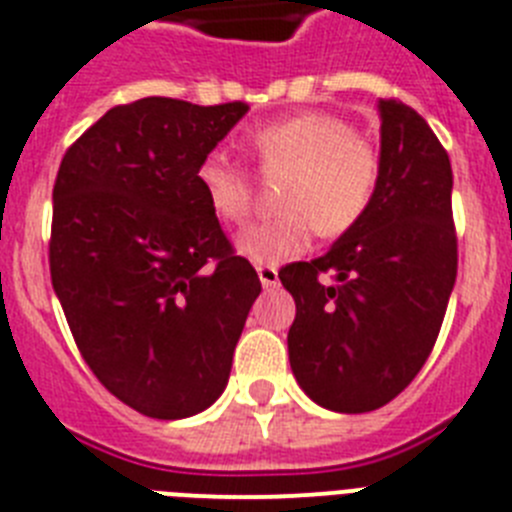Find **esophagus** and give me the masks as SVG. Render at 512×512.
<instances>
[{"mask_svg":"<svg viewBox=\"0 0 512 512\" xmlns=\"http://www.w3.org/2000/svg\"><path fill=\"white\" fill-rule=\"evenodd\" d=\"M257 276L265 289H276L278 286V268L276 265H257Z\"/></svg>","mask_w":512,"mask_h":512,"instance_id":"34e87169","label":"esophagus"}]
</instances>
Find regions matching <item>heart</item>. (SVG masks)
Segmentation results:
<instances>
[{"mask_svg": "<svg viewBox=\"0 0 512 512\" xmlns=\"http://www.w3.org/2000/svg\"><path fill=\"white\" fill-rule=\"evenodd\" d=\"M263 174H286L278 190L281 216L252 223L239 234V255L260 265L294 260L312 231L338 239L359 226L372 208L382 176V153L372 137L354 132L349 119L330 111H302L263 124L247 137ZM197 184L223 223H242L255 187L244 166L213 150L197 166Z\"/></svg>", "mask_w": 512, "mask_h": 512, "instance_id": "b5f03b06", "label": "heart"}]
</instances>
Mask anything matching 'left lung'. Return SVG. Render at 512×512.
<instances>
[{
	"mask_svg": "<svg viewBox=\"0 0 512 512\" xmlns=\"http://www.w3.org/2000/svg\"><path fill=\"white\" fill-rule=\"evenodd\" d=\"M382 176L359 226L278 278L296 302L289 362L322 409L364 414L419 375L458 273L448 150L411 106L380 101Z\"/></svg>",
	"mask_w": 512,
	"mask_h": 512,
	"instance_id": "left-lung-1",
	"label": "left lung"
}]
</instances>
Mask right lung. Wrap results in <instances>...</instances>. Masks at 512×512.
Here are the masks:
<instances>
[{"mask_svg":"<svg viewBox=\"0 0 512 512\" xmlns=\"http://www.w3.org/2000/svg\"><path fill=\"white\" fill-rule=\"evenodd\" d=\"M150 96L114 106L67 148L49 268L101 385L153 419H184L229 382L263 291L210 210L197 166L247 114Z\"/></svg>","mask_w":512,"mask_h":512,"instance_id":"add662e5","label":"right lung"}]
</instances>
